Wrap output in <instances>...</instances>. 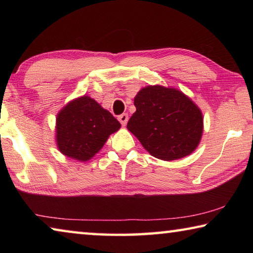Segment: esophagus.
<instances>
[{"instance_id":"esophagus-1","label":"esophagus","mask_w":253,"mask_h":253,"mask_svg":"<svg viewBox=\"0 0 253 253\" xmlns=\"http://www.w3.org/2000/svg\"><path fill=\"white\" fill-rule=\"evenodd\" d=\"M118 121L121 122V124H122L123 126H125L126 124H127V121H128V115H127V114L119 115V116H118Z\"/></svg>"}]
</instances>
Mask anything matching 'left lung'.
<instances>
[{"instance_id":"obj_1","label":"left lung","mask_w":253,"mask_h":253,"mask_svg":"<svg viewBox=\"0 0 253 253\" xmlns=\"http://www.w3.org/2000/svg\"><path fill=\"white\" fill-rule=\"evenodd\" d=\"M136 111L127 124L143 147L163 161H174L195 151L203 132V116L182 91L147 85L137 93Z\"/></svg>"}]
</instances>
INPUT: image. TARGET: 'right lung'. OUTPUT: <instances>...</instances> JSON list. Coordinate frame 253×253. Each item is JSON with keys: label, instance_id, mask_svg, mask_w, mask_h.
<instances>
[{"label": "right lung", "instance_id": "1", "mask_svg": "<svg viewBox=\"0 0 253 253\" xmlns=\"http://www.w3.org/2000/svg\"><path fill=\"white\" fill-rule=\"evenodd\" d=\"M121 128L108 110L88 96L70 101L57 116V145L67 157L85 162L100 151L109 135Z\"/></svg>", "mask_w": 253, "mask_h": 253}]
</instances>
